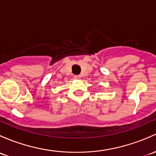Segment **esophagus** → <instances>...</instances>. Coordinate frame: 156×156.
I'll use <instances>...</instances> for the list:
<instances>
[{"mask_svg": "<svg viewBox=\"0 0 156 156\" xmlns=\"http://www.w3.org/2000/svg\"><path fill=\"white\" fill-rule=\"evenodd\" d=\"M81 78V77L80 75H75V76H74V78H75V79H80Z\"/></svg>", "mask_w": 156, "mask_h": 156, "instance_id": "esophagus-1", "label": "esophagus"}]
</instances>
